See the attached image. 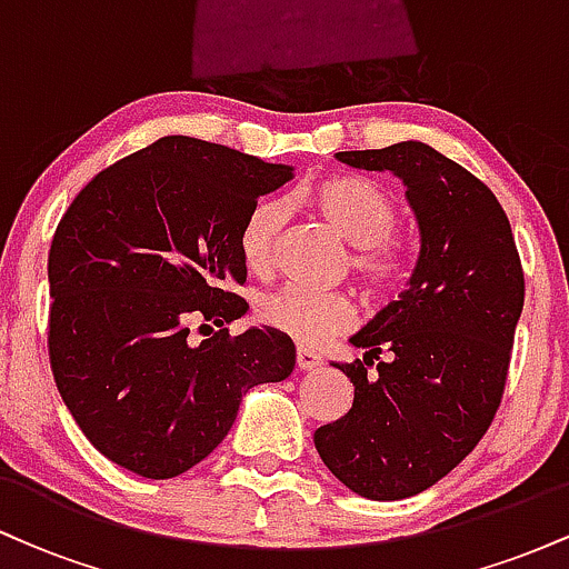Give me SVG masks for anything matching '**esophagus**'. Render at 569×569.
I'll list each match as a JSON object with an SVG mask.
<instances>
[{
    "label": "esophagus",
    "mask_w": 569,
    "mask_h": 569,
    "mask_svg": "<svg viewBox=\"0 0 569 569\" xmlns=\"http://www.w3.org/2000/svg\"><path fill=\"white\" fill-rule=\"evenodd\" d=\"M297 367L302 371H312L321 367V356L310 348H297Z\"/></svg>",
    "instance_id": "esophagus-1"
}]
</instances>
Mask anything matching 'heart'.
<instances>
[{"label":"heart","instance_id":"heart-1","mask_svg":"<svg viewBox=\"0 0 569 569\" xmlns=\"http://www.w3.org/2000/svg\"><path fill=\"white\" fill-rule=\"evenodd\" d=\"M299 200L352 246L350 272L369 299H388L401 291L411 257L396 234L398 200L388 189L367 176L337 173L307 187ZM283 221L286 208L278 200H259L243 219L238 248L243 264L257 276H264L276 262ZM257 318L299 345H321L356 321V305L348 293L283 286L259 299Z\"/></svg>","mask_w":569,"mask_h":569}]
</instances>
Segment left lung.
Wrapping results in <instances>:
<instances>
[{
    "mask_svg": "<svg viewBox=\"0 0 569 569\" xmlns=\"http://www.w3.org/2000/svg\"><path fill=\"white\" fill-rule=\"evenodd\" d=\"M337 158L403 179L422 248L409 289L350 337L363 358L337 367L356 388L350 411L312 439L352 492L401 500L443 479L492 426L525 270L492 189L428 143Z\"/></svg>",
    "mask_w": 569,
    "mask_h": 569,
    "instance_id": "left-lung-1",
    "label": "left lung"
}]
</instances>
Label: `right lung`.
Returning <instances> with one entry per match:
<instances>
[{"label": "right lung", "instance_id": "1", "mask_svg": "<svg viewBox=\"0 0 569 569\" xmlns=\"http://www.w3.org/2000/svg\"><path fill=\"white\" fill-rule=\"evenodd\" d=\"M289 179V166L166 136L93 176L58 221L50 369L77 426L117 466L147 479L189 471L230 433L243 393L293 371L286 335L227 329L248 310L234 293L246 283L240 227Z\"/></svg>", "mask_w": 569, "mask_h": 569}]
</instances>
